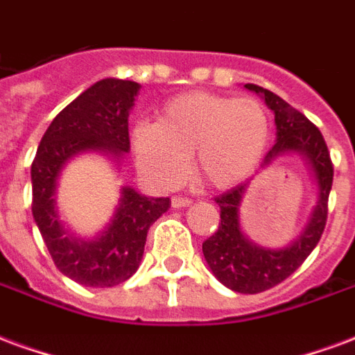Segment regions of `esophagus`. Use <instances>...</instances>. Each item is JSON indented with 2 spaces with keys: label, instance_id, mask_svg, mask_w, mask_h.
I'll list each match as a JSON object with an SVG mask.
<instances>
[{
  "label": "esophagus",
  "instance_id": "34e87169",
  "mask_svg": "<svg viewBox=\"0 0 355 355\" xmlns=\"http://www.w3.org/2000/svg\"><path fill=\"white\" fill-rule=\"evenodd\" d=\"M171 205H173V209H182V207H188V205H191V199L182 198V196H175V198L171 199Z\"/></svg>",
  "mask_w": 355,
  "mask_h": 355
}]
</instances>
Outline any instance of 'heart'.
Segmentation results:
<instances>
[{
  "label": "heart",
  "instance_id": "b5f03b06",
  "mask_svg": "<svg viewBox=\"0 0 355 355\" xmlns=\"http://www.w3.org/2000/svg\"><path fill=\"white\" fill-rule=\"evenodd\" d=\"M271 135L267 112L254 99L190 92L171 99L157 122L131 130V150L143 177L171 188L193 152V171L212 188L241 182L263 156Z\"/></svg>",
  "mask_w": 355,
  "mask_h": 355
}]
</instances>
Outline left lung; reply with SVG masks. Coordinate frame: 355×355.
I'll return each mask as SVG.
<instances>
[{"mask_svg":"<svg viewBox=\"0 0 355 355\" xmlns=\"http://www.w3.org/2000/svg\"><path fill=\"white\" fill-rule=\"evenodd\" d=\"M244 88L259 94L267 107L275 112L277 143L267 152L261 167L269 165L275 157L282 154L295 152L306 159L318 186V201L309 218V224L304 225L303 233L284 248L258 246L241 230L239 209L244 190L248 186L246 182L216 198L220 207V225L216 233L203 243L205 259L211 267L212 275L230 290L239 293H259L290 277L320 243L327 222V199L333 184V164L322 133L303 112L293 109L282 97L261 86L244 84Z\"/></svg>","mask_w":355,"mask_h":355,"instance_id":"8db88e82","label":"left lung"}]
</instances>
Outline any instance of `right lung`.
<instances>
[{"mask_svg": "<svg viewBox=\"0 0 355 355\" xmlns=\"http://www.w3.org/2000/svg\"><path fill=\"white\" fill-rule=\"evenodd\" d=\"M139 88L133 80L103 78L84 90L52 120L31 164V212L52 261L88 288H111L133 277L146 233L171 207L169 198H146L125 186L111 224L92 241L73 237L58 216V178L71 157L103 152L118 164L130 152L128 116Z\"/></svg>", "mask_w": 355, "mask_h": 355, "instance_id": "add662e5", "label": "right lung"}]
</instances>
